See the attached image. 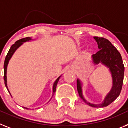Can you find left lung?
<instances>
[{
    "label": "left lung",
    "instance_id": "1",
    "mask_svg": "<svg viewBox=\"0 0 128 128\" xmlns=\"http://www.w3.org/2000/svg\"><path fill=\"white\" fill-rule=\"evenodd\" d=\"M94 38L98 42L100 50L92 56L93 62L95 65L101 63L109 68L112 78V87L105 97L103 103L97 104L90 103L84 99L82 94V82L79 79H77V90L79 96L84 102L90 106L98 108L107 106L120 96L123 85L124 65L120 52L109 40L98 36Z\"/></svg>",
    "mask_w": 128,
    "mask_h": 128
}]
</instances>
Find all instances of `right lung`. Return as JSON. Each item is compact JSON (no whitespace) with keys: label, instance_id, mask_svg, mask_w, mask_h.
<instances>
[{"label":"right lung","instance_id":"obj_1","mask_svg":"<svg viewBox=\"0 0 128 128\" xmlns=\"http://www.w3.org/2000/svg\"><path fill=\"white\" fill-rule=\"evenodd\" d=\"M31 40H32L31 38L27 37V38H22L21 39V40H18L16 42L11 46L9 52H8V54H7V56H6V59H5V61H4V80L5 86H6V88H7L8 91L9 92V93H10V91L8 90V86H7V76H6V74H7V67H8V63H9V61L12 58V56H13L14 54L15 53V52L17 50H18V48H19L22 46V44H24V42H28V41ZM61 76H60L55 81L54 84V85H53V96H54V94L55 92H56V91L57 85H58V82H59V80H60V77ZM53 96L52 97L51 100L52 99ZM24 108H25V109H28V108H26V107H24Z\"/></svg>","mask_w":128,"mask_h":128}]
</instances>
